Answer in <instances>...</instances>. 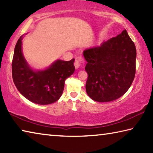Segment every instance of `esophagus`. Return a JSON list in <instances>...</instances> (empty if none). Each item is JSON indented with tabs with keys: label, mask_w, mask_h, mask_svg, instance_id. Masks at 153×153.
Wrapping results in <instances>:
<instances>
[{
	"label": "esophagus",
	"mask_w": 153,
	"mask_h": 153,
	"mask_svg": "<svg viewBox=\"0 0 153 153\" xmlns=\"http://www.w3.org/2000/svg\"><path fill=\"white\" fill-rule=\"evenodd\" d=\"M84 63V60L81 57H77L74 62V66L76 69L79 68L81 64Z\"/></svg>",
	"instance_id": "obj_1"
}]
</instances>
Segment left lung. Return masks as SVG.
Segmentation results:
<instances>
[{
    "mask_svg": "<svg viewBox=\"0 0 153 153\" xmlns=\"http://www.w3.org/2000/svg\"><path fill=\"white\" fill-rule=\"evenodd\" d=\"M87 62L86 91L98 102H109L124 94L135 76L136 50L134 42L124 30L100 46L84 50Z\"/></svg>",
    "mask_w": 153,
    "mask_h": 153,
    "instance_id": "left-lung-1",
    "label": "left lung"
}]
</instances>
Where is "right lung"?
I'll list each match as a JSON object with an SVG mask.
<instances>
[{"label":"right lung","instance_id":"1","mask_svg":"<svg viewBox=\"0 0 153 153\" xmlns=\"http://www.w3.org/2000/svg\"><path fill=\"white\" fill-rule=\"evenodd\" d=\"M22 37L18 39L13 54V82L21 94L31 102L39 105L54 103L62 94L66 79L74 73V59L57 60L46 69L35 71L24 58Z\"/></svg>","mask_w":153,"mask_h":153}]
</instances>
